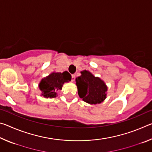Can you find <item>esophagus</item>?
I'll return each instance as SVG.
<instances>
[{"mask_svg": "<svg viewBox=\"0 0 152 152\" xmlns=\"http://www.w3.org/2000/svg\"><path fill=\"white\" fill-rule=\"evenodd\" d=\"M74 80H75V75H74V74H72V79H71L72 82L74 81Z\"/></svg>", "mask_w": 152, "mask_h": 152, "instance_id": "obj_1", "label": "esophagus"}]
</instances>
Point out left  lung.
<instances>
[{
	"label": "left lung",
	"instance_id": "1",
	"mask_svg": "<svg viewBox=\"0 0 152 152\" xmlns=\"http://www.w3.org/2000/svg\"><path fill=\"white\" fill-rule=\"evenodd\" d=\"M81 76L76 78L80 98L91 104L101 103L106 99L107 86L103 80L95 77L89 71L81 72Z\"/></svg>",
	"mask_w": 152,
	"mask_h": 152
}]
</instances>
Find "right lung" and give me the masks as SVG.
Here are the masks:
<instances>
[{"mask_svg":"<svg viewBox=\"0 0 152 152\" xmlns=\"http://www.w3.org/2000/svg\"><path fill=\"white\" fill-rule=\"evenodd\" d=\"M72 76L68 72H52L50 75L43 78L39 84L42 95L45 98H55L57 96L58 90H61L64 82H68Z\"/></svg>","mask_w":152,"mask_h":152,"instance_id":"add662e5","label":"right lung"}]
</instances>
